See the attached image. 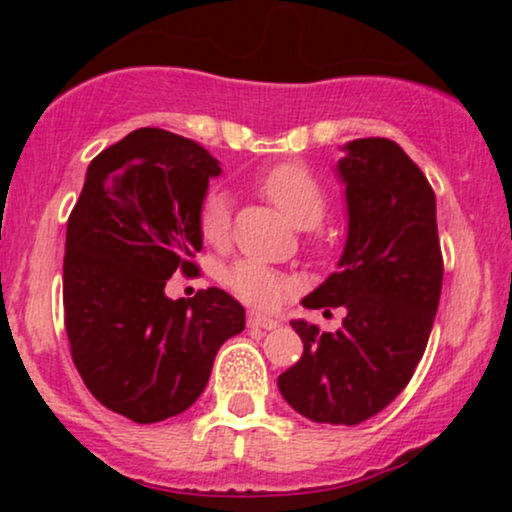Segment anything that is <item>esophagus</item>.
<instances>
[{
	"mask_svg": "<svg viewBox=\"0 0 512 512\" xmlns=\"http://www.w3.org/2000/svg\"><path fill=\"white\" fill-rule=\"evenodd\" d=\"M247 324L251 328H263V331H272V328L279 326V321L272 319V317H265V314H261V312H249Z\"/></svg>",
	"mask_w": 512,
	"mask_h": 512,
	"instance_id": "1",
	"label": "esophagus"
}]
</instances>
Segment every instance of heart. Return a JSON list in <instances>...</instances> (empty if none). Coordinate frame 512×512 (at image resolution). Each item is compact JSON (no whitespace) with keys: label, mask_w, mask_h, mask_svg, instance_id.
<instances>
[{"label":"heart","mask_w":512,"mask_h":512,"mask_svg":"<svg viewBox=\"0 0 512 512\" xmlns=\"http://www.w3.org/2000/svg\"><path fill=\"white\" fill-rule=\"evenodd\" d=\"M265 198L282 212L296 228H314L326 214V193L317 177L298 163H282L268 170L258 181ZM198 228L202 240L219 247L230 233V202L228 195L212 188L207 191L198 209ZM226 282L237 296L256 305H275L289 291V279L277 270L242 258L230 265Z\"/></svg>","instance_id":"heart-1"}]
</instances>
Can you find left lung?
Masks as SVG:
<instances>
[{
	"instance_id": "1",
	"label": "left lung",
	"mask_w": 512,
	"mask_h": 512,
	"mask_svg": "<svg viewBox=\"0 0 512 512\" xmlns=\"http://www.w3.org/2000/svg\"><path fill=\"white\" fill-rule=\"evenodd\" d=\"M347 240L307 310L345 307L335 333L293 319L303 356L277 377L284 401L319 424L354 426L387 408L422 359L436 319L443 256L436 195L401 146L384 137L342 146Z\"/></svg>"
}]
</instances>
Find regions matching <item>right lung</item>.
<instances>
[{
  "instance_id": "add662e5",
  "label": "right lung",
  "mask_w": 512,
  "mask_h": 512,
  "mask_svg": "<svg viewBox=\"0 0 512 512\" xmlns=\"http://www.w3.org/2000/svg\"><path fill=\"white\" fill-rule=\"evenodd\" d=\"M221 165L174 132L139 128L88 165L67 221L62 300L72 359L104 408L137 424L198 401L216 352L244 331V307L221 289L172 300L193 272L198 209Z\"/></svg>"
}]
</instances>
